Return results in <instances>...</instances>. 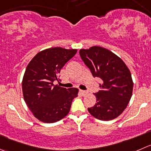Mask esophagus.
I'll use <instances>...</instances> for the list:
<instances>
[{
    "mask_svg": "<svg viewBox=\"0 0 151 151\" xmlns=\"http://www.w3.org/2000/svg\"><path fill=\"white\" fill-rule=\"evenodd\" d=\"M80 93H81L83 95H85L87 93V91H83V90H80Z\"/></svg>",
    "mask_w": 151,
    "mask_h": 151,
    "instance_id": "1",
    "label": "esophagus"
}]
</instances>
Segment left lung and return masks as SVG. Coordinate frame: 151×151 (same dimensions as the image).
<instances>
[{
    "mask_svg": "<svg viewBox=\"0 0 151 151\" xmlns=\"http://www.w3.org/2000/svg\"><path fill=\"white\" fill-rule=\"evenodd\" d=\"M80 55L93 77L102 80L101 90L93 93L96 103L88 108V112L99 120L118 117L132 96L134 83L130 70L120 58L101 46L80 49Z\"/></svg>",
    "mask_w": 151,
    "mask_h": 151,
    "instance_id": "obj_1",
    "label": "left lung"
}]
</instances>
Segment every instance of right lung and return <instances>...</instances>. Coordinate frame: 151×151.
<instances>
[{"label":"right lung","mask_w":151,"mask_h":151,"mask_svg":"<svg viewBox=\"0 0 151 151\" xmlns=\"http://www.w3.org/2000/svg\"><path fill=\"white\" fill-rule=\"evenodd\" d=\"M77 52L49 48L38 52L28 64L22 81L23 99L35 117L41 122L53 123L65 117L78 95L76 88L66 89L53 83L60 80L61 68Z\"/></svg>","instance_id":"add662e5"}]
</instances>
